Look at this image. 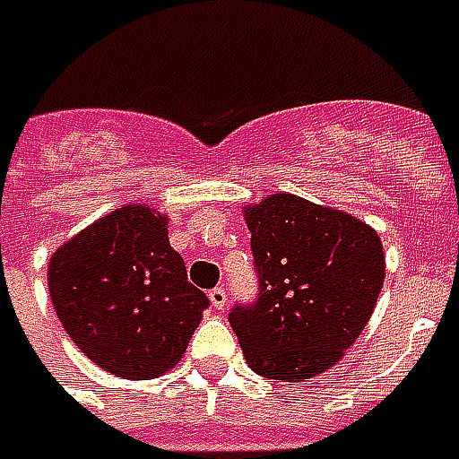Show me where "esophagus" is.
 Segmentation results:
<instances>
[{"instance_id":"34e87169","label":"esophagus","mask_w":459,"mask_h":459,"mask_svg":"<svg viewBox=\"0 0 459 459\" xmlns=\"http://www.w3.org/2000/svg\"><path fill=\"white\" fill-rule=\"evenodd\" d=\"M209 301H212V307L220 308V311H221V308L227 307V291H224L221 286L212 289V291H209Z\"/></svg>"}]
</instances>
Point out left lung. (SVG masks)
<instances>
[{"instance_id":"obj_1","label":"left lung","mask_w":459,"mask_h":459,"mask_svg":"<svg viewBox=\"0 0 459 459\" xmlns=\"http://www.w3.org/2000/svg\"><path fill=\"white\" fill-rule=\"evenodd\" d=\"M260 293L230 325L257 376L299 383L337 365L373 316L385 255L358 217L293 194L245 206Z\"/></svg>"}]
</instances>
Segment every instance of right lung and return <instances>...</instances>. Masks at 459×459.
<instances>
[{"label": "right lung", "instance_id": "right-lung-1", "mask_svg": "<svg viewBox=\"0 0 459 459\" xmlns=\"http://www.w3.org/2000/svg\"><path fill=\"white\" fill-rule=\"evenodd\" d=\"M48 291L65 334L117 378H158L184 358L209 307L170 247L168 217L148 204L109 212L48 263Z\"/></svg>", "mask_w": 459, "mask_h": 459}]
</instances>
